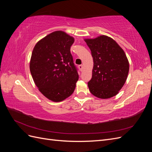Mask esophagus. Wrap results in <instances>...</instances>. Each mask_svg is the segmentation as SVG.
Here are the masks:
<instances>
[{
	"label": "esophagus",
	"instance_id": "obj_1",
	"mask_svg": "<svg viewBox=\"0 0 152 152\" xmlns=\"http://www.w3.org/2000/svg\"><path fill=\"white\" fill-rule=\"evenodd\" d=\"M79 69H80V71H82V68H83V65H79Z\"/></svg>",
	"mask_w": 152,
	"mask_h": 152
}]
</instances>
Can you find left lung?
<instances>
[{
  "label": "left lung",
  "mask_w": 152,
  "mask_h": 152,
  "mask_svg": "<svg viewBox=\"0 0 152 152\" xmlns=\"http://www.w3.org/2000/svg\"><path fill=\"white\" fill-rule=\"evenodd\" d=\"M91 49L94 66L88 82L91 93L101 99H108L118 93L127 78L129 64L124 50L107 35L85 39Z\"/></svg>",
  "instance_id": "1"
}]
</instances>
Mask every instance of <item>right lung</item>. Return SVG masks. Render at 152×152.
Returning a JSON list of instances; mask_svg holds the SVG:
<instances>
[{"label":"right lung","instance_id":"1","mask_svg":"<svg viewBox=\"0 0 152 152\" xmlns=\"http://www.w3.org/2000/svg\"><path fill=\"white\" fill-rule=\"evenodd\" d=\"M73 42L74 38L65 31H55L40 40L32 51V78L40 93L54 102L71 96L79 80L70 53Z\"/></svg>","mask_w":152,"mask_h":152}]
</instances>
